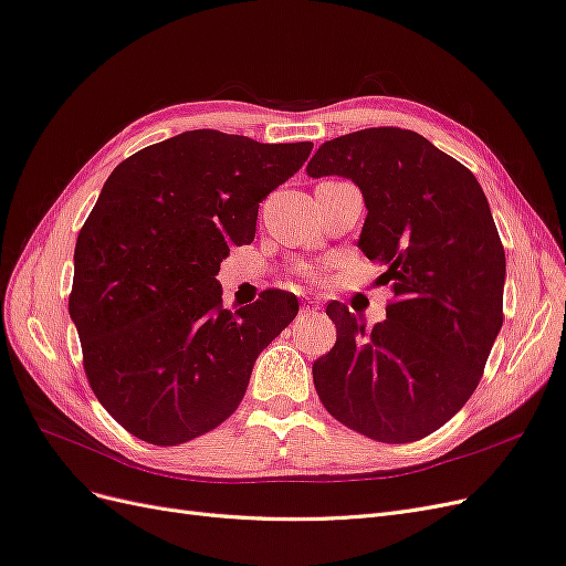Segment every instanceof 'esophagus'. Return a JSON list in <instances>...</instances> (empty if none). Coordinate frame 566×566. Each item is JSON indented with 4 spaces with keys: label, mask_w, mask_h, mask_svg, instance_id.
<instances>
[{
    "label": "esophagus",
    "mask_w": 566,
    "mask_h": 566,
    "mask_svg": "<svg viewBox=\"0 0 566 566\" xmlns=\"http://www.w3.org/2000/svg\"><path fill=\"white\" fill-rule=\"evenodd\" d=\"M316 312H318V304L316 302H306L302 306V314H316Z\"/></svg>",
    "instance_id": "esophagus-1"
}]
</instances>
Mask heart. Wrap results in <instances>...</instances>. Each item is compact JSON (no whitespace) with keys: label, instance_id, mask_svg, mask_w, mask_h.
<instances>
[{"label":"heart","instance_id":"heart-1","mask_svg":"<svg viewBox=\"0 0 566 566\" xmlns=\"http://www.w3.org/2000/svg\"><path fill=\"white\" fill-rule=\"evenodd\" d=\"M302 273H304V276H306V279H314V276H316V273H314V269H310V266H304V269H302Z\"/></svg>","mask_w":566,"mask_h":566}]
</instances>
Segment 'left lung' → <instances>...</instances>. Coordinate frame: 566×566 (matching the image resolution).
Listing matches in <instances>:
<instances>
[{"label": "left lung", "mask_w": 566, "mask_h": 566, "mask_svg": "<svg viewBox=\"0 0 566 566\" xmlns=\"http://www.w3.org/2000/svg\"><path fill=\"white\" fill-rule=\"evenodd\" d=\"M310 177L361 188L358 248L391 285L373 328L331 302L335 347L314 361L328 413L382 443L424 439L468 403L503 325L505 250L482 186L418 132L370 127L325 142Z\"/></svg>", "instance_id": "8db88e82"}]
</instances>
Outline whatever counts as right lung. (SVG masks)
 <instances>
[{
    "instance_id": "right-lung-1",
    "label": "right lung",
    "mask_w": 566,
    "mask_h": 566,
    "mask_svg": "<svg viewBox=\"0 0 566 566\" xmlns=\"http://www.w3.org/2000/svg\"><path fill=\"white\" fill-rule=\"evenodd\" d=\"M312 148L193 129L113 169L77 235L67 312L92 391L129 434L177 447L243 401L256 356L300 304L269 287L231 314L214 276Z\"/></svg>"
}]
</instances>
